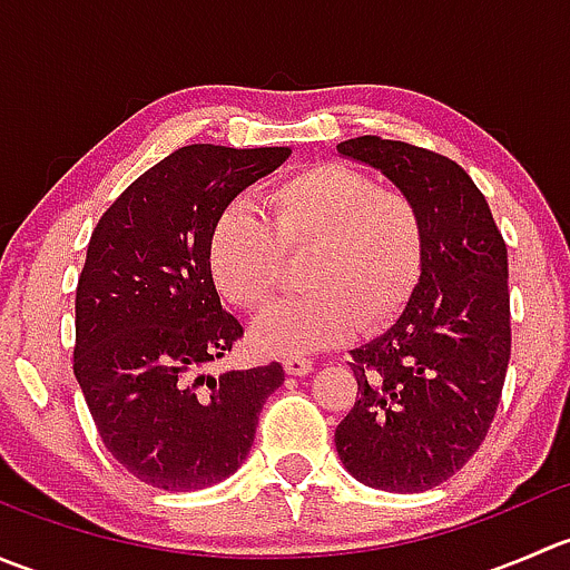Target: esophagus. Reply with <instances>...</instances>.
Returning <instances> with one entry per match:
<instances>
[{"mask_svg": "<svg viewBox=\"0 0 570 570\" xmlns=\"http://www.w3.org/2000/svg\"><path fill=\"white\" fill-rule=\"evenodd\" d=\"M312 366H314V361L303 358V355H286L284 358V370L289 372V375H297V377L308 375V372H312Z\"/></svg>", "mask_w": 570, "mask_h": 570, "instance_id": "1", "label": "esophagus"}]
</instances>
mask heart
<instances>
[{
    "label": "heart",
    "instance_id": "obj_1",
    "mask_svg": "<svg viewBox=\"0 0 570 570\" xmlns=\"http://www.w3.org/2000/svg\"><path fill=\"white\" fill-rule=\"evenodd\" d=\"M262 215L226 206L206 243L212 281L232 306L262 312L284 281L286 258L306 256V295L269 308L253 344L297 355L377 331L400 317L424 269V223L400 189L342 163H320L278 178L262 195Z\"/></svg>",
    "mask_w": 570,
    "mask_h": 570
}]
</instances>
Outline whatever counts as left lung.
I'll use <instances>...</instances> for the list:
<instances>
[{"label": "left lung", "mask_w": 570, "mask_h": 570, "mask_svg": "<svg viewBox=\"0 0 570 570\" xmlns=\"http://www.w3.org/2000/svg\"><path fill=\"white\" fill-rule=\"evenodd\" d=\"M336 151L392 178L424 223V269L405 312L350 350L358 394L336 452L364 485L428 491L469 463L497 416L510 361L508 245L450 157L375 135Z\"/></svg>", "instance_id": "obj_1"}]
</instances>
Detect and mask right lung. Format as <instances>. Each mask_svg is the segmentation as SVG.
<instances>
[{
	"label": "right lung",
	"mask_w": 570,
	"mask_h": 570,
	"mask_svg": "<svg viewBox=\"0 0 570 570\" xmlns=\"http://www.w3.org/2000/svg\"><path fill=\"white\" fill-rule=\"evenodd\" d=\"M289 148L184 146L101 215L77 284L73 375L107 452L163 491H198L248 458L278 361L206 375L243 325L206 262L215 217Z\"/></svg>",
	"instance_id": "obj_1"
}]
</instances>
